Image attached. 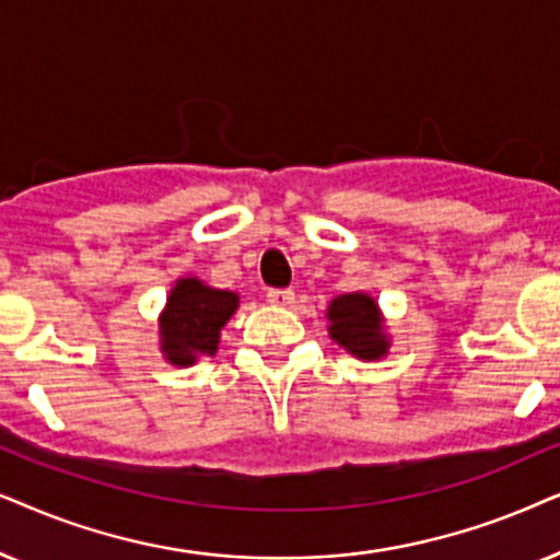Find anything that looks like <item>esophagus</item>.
I'll return each mask as SVG.
<instances>
[{
	"mask_svg": "<svg viewBox=\"0 0 560 560\" xmlns=\"http://www.w3.org/2000/svg\"><path fill=\"white\" fill-rule=\"evenodd\" d=\"M268 302L276 304V307H287V304L294 302L292 289H268Z\"/></svg>",
	"mask_w": 560,
	"mask_h": 560,
	"instance_id": "obj_1",
	"label": "esophagus"
}]
</instances>
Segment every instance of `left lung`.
Here are the masks:
<instances>
[{
    "label": "left lung",
    "instance_id": "obj_1",
    "mask_svg": "<svg viewBox=\"0 0 560 560\" xmlns=\"http://www.w3.org/2000/svg\"><path fill=\"white\" fill-rule=\"evenodd\" d=\"M327 332L350 355L361 361H382L392 348V335L386 327L378 302L366 292L338 294L327 304Z\"/></svg>",
    "mask_w": 560,
    "mask_h": 560
}]
</instances>
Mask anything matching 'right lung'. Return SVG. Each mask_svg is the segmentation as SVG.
I'll return each instance as SVG.
<instances>
[{
	"label": "right lung",
	"instance_id": "right-lung-1",
	"mask_svg": "<svg viewBox=\"0 0 560 560\" xmlns=\"http://www.w3.org/2000/svg\"><path fill=\"white\" fill-rule=\"evenodd\" d=\"M241 307V294L214 289L199 276H178L159 315V348L171 366H194L218 353L220 332Z\"/></svg>",
	"mask_w": 560,
	"mask_h": 560
}]
</instances>
